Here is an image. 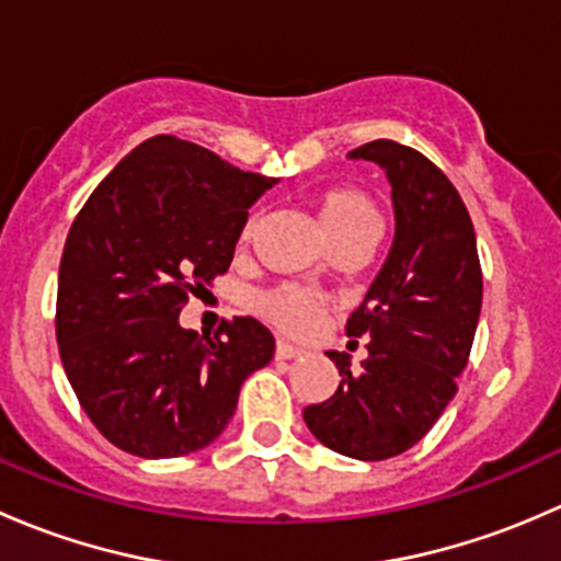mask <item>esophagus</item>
<instances>
[{"label":"esophagus","mask_w":561,"mask_h":561,"mask_svg":"<svg viewBox=\"0 0 561 561\" xmlns=\"http://www.w3.org/2000/svg\"><path fill=\"white\" fill-rule=\"evenodd\" d=\"M304 350L301 347H293L290 342H276V358L279 360H293V358H301Z\"/></svg>","instance_id":"34e87169"}]
</instances>
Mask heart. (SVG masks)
<instances>
[{
	"label": "heart",
	"instance_id": "obj_1",
	"mask_svg": "<svg viewBox=\"0 0 561 561\" xmlns=\"http://www.w3.org/2000/svg\"><path fill=\"white\" fill-rule=\"evenodd\" d=\"M314 206L317 217H320L322 228L328 230L331 239H339L342 233L360 228V225L377 222V211L369 197L355 190L322 192V195H317ZM254 228H257V217H249L244 230H241V239H252ZM252 309L290 336H309L320 328L322 317H325V298L320 293L307 290V287L279 285L254 293Z\"/></svg>",
	"mask_w": 561,
	"mask_h": 561
}]
</instances>
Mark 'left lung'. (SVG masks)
I'll list each match as a JSON object with an SVG mask.
<instances>
[{"label":"left lung","instance_id":"1","mask_svg":"<svg viewBox=\"0 0 561 561\" xmlns=\"http://www.w3.org/2000/svg\"><path fill=\"white\" fill-rule=\"evenodd\" d=\"M353 160L382 168L396 236L347 336H366L360 369L331 350L339 388L304 410L309 432L336 454L382 461L421 443L456 396L483 304L478 241L456 186L421 151L371 140Z\"/></svg>","mask_w":561,"mask_h":561}]
</instances>
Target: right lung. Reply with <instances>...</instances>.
<instances>
[{
  "label": "right lung",
  "mask_w": 561,
  "mask_h": 561,
  "mask_svg": "<svg viewBox=\"0 0 561 561\" xmlns=\"http://www.w3.org/2000/svg\"><path fill=\"white\" fill-rule=\"evenodd\" d=\"M276 179L203 146L154 135L83 203L59 263L56 342L78 401L100 434L140 458L211 445L274 336L233 317L214 336L179 325L190 293L233 260L249 206Z\"/></svg>",
  "instance_id": "1"
}]
</instances>
